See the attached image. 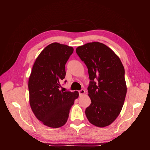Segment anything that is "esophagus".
Wrapping results in <instances>:
<instances>
[{
  "instance_id": "1",
  "label": "esophagus",
  "mask_w": 150,
  "mask_h": 150,
  "mask_svg": "<svg viewBox=\"0 0 150 150\" xmlns=\"http://www.w3.org/2000/svg\"><path fill=\"white\" fill-rule=\"evenodd\" d=\"M85 93V91L84 89H81L79 91V94L80 96H81V95H83Z\"/></svg>"
}]
</instances>
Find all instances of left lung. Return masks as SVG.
Returning <instances> with one entry per match:
<instances>
[{
	"instance_id": "left-lung-1",
	"label": "left lung",
	"mask_w": 150,
	"mask_h": 150,
	"mask_svg": "<svg viewBox=\"0 0 150 150\" xmlns=\"http://www.w3.org/2000/svg\"><path fill=\"white\" fill-rule=\"evenodd\" d=\"M76 51L87 66L90 79L88 90L91 103L86 109V117L94 126H107L118 116L125 102L127 88L123 65L103 43L89 42Z\"/></svg>"
}]
</instances>
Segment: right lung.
Masks as SVG:
<instances>
[{
  "label": "right lung",
  "instance_id": "right-lung-1",
  "mask_svg": "<svg viewBox=\"0 0 150 150\" xmlns=\"http://www.w3.org/2000/svg\"><path fill=\"white\" fill-rule=\"evenodd\" d=\"M74 49L54 42L40 53L29 79V102L37 118L51 128L66 124L78 91H64L61 82L65 78V65ZM66 83V81H64Z\"/></svg>",
  "mask_w": 150,
  "mask_h": 150
}]
</instances>
